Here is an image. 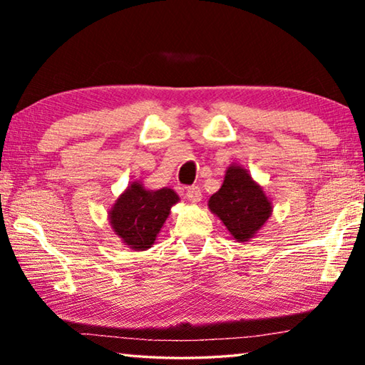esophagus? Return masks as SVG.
<instances>
[{
	"instance_id": "1",
	"label": "esophagus",
	"mask_w": 365,
	"mask_h": 365,
	"mask_svg": "<svg viewBox=\"0 0 365 365\" xmlns=\"http://www.w3.org/2000/svg\"><path fill=\"white\" fill-rule=\"evenodd\" d=\"M185 196H187V200L190 202L196 205V202L201 201V190H200V187H190V188H187V193H185Z\"/></svg>"
}]
</instances>
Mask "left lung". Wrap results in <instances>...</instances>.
<instances>
[{"label":"left lung","mask_w":365,"mask_h":365,"mask_svg":"<svg viewBox=\"0 0 365 365\" xmlns=\"http://www.w3.org/2000/svg\"><path fill=\"white\" fill-rule=\"evenodd\" d=\"M207 206L238 243L251 242L274 209L264 188L238 164L228 165L224 183L209 197Z\"/></svg>","instance_id":"left-lung-1"}]
</instances>
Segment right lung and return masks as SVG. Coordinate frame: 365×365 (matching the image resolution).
Masks as SVG:
<instances>
[{"instance_id": "add662e5", "label": "right lung", "mask_w": 365, "mask_h": 365, "mask_svg": "<svg viewBox=\"0 0 365 365\" xmlns=\"http://www.w3.org/2000/svg\"><path fill=\"white\" fill-rule=\"evenodd\" d=\"M178 201L180 197L172 188L150 190L137 180L109 209V224L123 245L133 251H146L156 242L170 207Z\"/></svg>"}]
</instances>
